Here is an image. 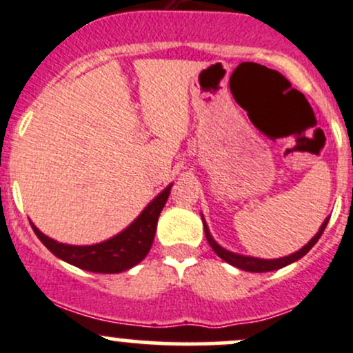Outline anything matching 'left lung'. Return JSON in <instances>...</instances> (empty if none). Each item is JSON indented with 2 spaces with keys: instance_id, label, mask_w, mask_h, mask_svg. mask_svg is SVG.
I'll use <instances>...</instances> for the list:
<instances>
[{
  "instance_id": "1",
  "label": "left lung",
  "mask_w": 353,
  "mask_h": 353,
  "mask_svg": "<svg viewBox=\"0 0 353 353\" xmlns=\"http://www.w3.org/2000/svg\"><path fill=\"white\" fill-rule=\"evenodd\" d=\"M201 220H203V228H205V236H207L210 247L213 248V252L216 253V255L220 256L221 260H225V262L233 265V267L240 268V270L243 272H252V273H263V272H273V270H279V268H283L287 267V265L296 262V260L302 259L303 255H307L308 252H310V248L314 247V245L319 241L320 236H322L323 230H325L328 220H330V216H327L325 220H323V223L320 225L319 232L315 233L314 236H312L310 240L307 241V243L303 245L300 250H296L294 253H290V255L287 256H280V259H256V256H250V255H241V253H235V252H230L227 250L225 247H221V245L216 241L215 239L212 236V233H210V228L207 225V221H205L203 215H201Z\"/></svg>"
}]
</instances>
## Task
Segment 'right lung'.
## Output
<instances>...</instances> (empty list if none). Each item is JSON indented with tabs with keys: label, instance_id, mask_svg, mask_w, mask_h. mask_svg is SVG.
<instances>
[{
	"label": "right lung",
	"instance_id": "right-lung-1",
	"mask_svg": "<svg viewBox=\"0 0 353 353\" xmlns=\"http://www.w3.org/2000/svg\"><path fill=\"white\" fill-rule=\"evenodd\" d=\"M172 187L173 183H170L168 187L161 190L128 227L100 243H59L37 228L33 221H31V227L41 243L63 262L94 273H120L140 263L150 252L153 239H155L158 216L168 200Z\"/></svg>",
	"mask_w": 353,
	"mask_h": 353
}]
</instances>
